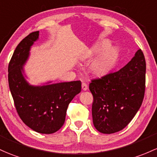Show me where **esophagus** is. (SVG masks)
Segmentation results:
<instances>
[{"label": "esophagus", "mask_w": 157, "mask_h": 157, "mask_svg": "<svg viewBox=\"0 0 157 157\" xmlns=\"http://www.w3.org/2000/svg\"><path fill=\"white\" fill-rule=\"evenodd\" d=\"M88 89V86L86 83H85V82H82V89L83 91H86Z\"/></svg>", "instance_id": "34e87169"}]
</instances>
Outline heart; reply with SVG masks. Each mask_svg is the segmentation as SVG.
Listing matches in <instances>:
<instances>
[{"instance_id": "heart-1", "label": "heart", "mask_w": 157, "mask_h": 157, "mask_svg": "<svg viewBox=\"0 0 157 157\" xmlns=\"http://www.w3.org/2000/svg\"><path fill=\"white\" fill-rule=\"evenodd\" d=\"M107 45V42L101 44L99 48L96 49V52H100ZM115 57H116V52L113 48H109L104 50L98 56L97 59L93 62L92 65V71L93 74L97 76L105 75L111 68L113 62L115 61Z\"/></svg>"}]
</instances>
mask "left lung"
<instances>
[{"label": "left lung", "mask_w": 157, "mask_h": 157, "mask_svg": "<svg viewBox=\"0 0 157 157\" xmlns=\"http://www.w3.org/2000/svg\"><path fill=\"white\" fill-rule=\"evenodd\" d=\"M145 71V59L139 49L119 71L91 80L93 124L98 131L114 133L131 121L144 99Z\"/></svg>", "instance_id": "obj_1"}]
</instances>
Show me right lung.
<instances>
[{"label":"right lung","mask_w":157,"mask_h":157,"mask_svg":"<svg viewBox=\"0 0 157 157\" xmlns=\"http://www.w3.org/2000/svg\"><path fill=\"white\" fill-rule=\"evenodd\" d=\"M39 33H31L15 48L8 66L9 86L22 121L34 131L51 134L64 124L68 104L81 91V82L29 85L22 74L23 65L28 59L30 47L39 39Z\"/></svg>","instance_id":"add662e5"}]
</instances>
